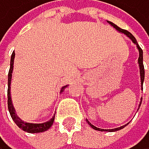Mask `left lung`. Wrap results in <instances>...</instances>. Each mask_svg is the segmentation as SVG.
<instances>
[{"mask_svg":"<svg viewBox=\"0 0 149 149\" xmlns=\"http://www.w3.org/2000/svg\"><path fill=\"white\" fill-rule=\"evenodd\" d=\"M109 24L111 25V26H113L117 31H119V32H121V33H124L125 35H127L128 37H129L131 40H132V42L134 44H136V48H138L139 49V52H140V56H139V66H140V74H141V86H143V80H144V67H143V49H141V47L139 46V44H138V42H136V38L134 37V36L131 34L130 32H128L127 30H124V29H122V28H120L117 26L116 24H114V23H112V22L110 21H107ZM143 89V88H141ZM141 100H143V98H141ZM141 101L140 102V106H141ZM87 122H88V124H89L91 127L93 128V129H95V130H97V131H107V132H115V131H119V130H121L123 129V128L125 127V126H127V124L124 125V126H121V127H119V128H115V129H110V130H103V129H100V128H97L94 125H92L91 123L88 121L87 120Z\"/></svg>","mask_w":149,"mask_h":149,"instance_id":"obj_1","label":"left lung"}]
</instances>
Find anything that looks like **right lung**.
Listing matches in <instances>:
<instances>
[{
    "label": "right lung",
    "mask_w": 149,
    "mask_h": 149,
    "mask_svg": "<svg viewBox=\"0 0 149 149\" xmlns=\"http://www.w3.org/2000/svg\"><path fill=\"white\" fill-rule=\"evenodd\" d=\"M14 56H15V54L13 52L10 57V67H9V71H8V111L10 113V116L14 123L18 126L21 130H23L24 132L27 133H42L45 132V131L49 130V128L52 127V125L54 124V116H52V118L49 121L45 122V123H41V124H34V123H27L22 121L21 119L19 118L18 116L16 115L15 113V109H14L13 105V101H11V97H10V82H11V76H13V60H14ZM67 86H64L61 88L60 90V93H62L64 91L65 88Z\"/></svg>",
    "instance_id": "obj_1"
}]
</instances>
